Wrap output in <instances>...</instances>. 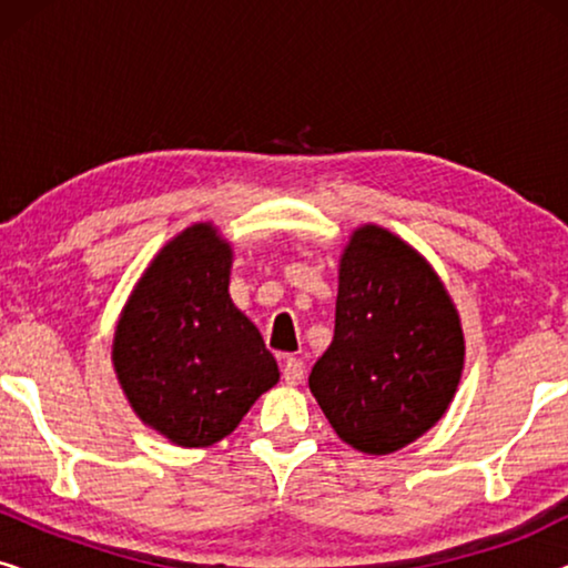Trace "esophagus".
Here are the masks:
<instances>
[{
  "label": "esophagus",
  "mask_w": 568,
  "mask_h": 568,
  "mask_svg": "<svg viewBox=\"0 0 568 568\" xmlns=\"http://www.w3.org/2000/svg\"><path fill=\"white\" fill-rule=\"evenodd\" d=\"M282 377L286 385H300L302 379H305V364H302V359H294V356H290V359L284 362Z\"/></svg>",
  "instance_id": "esophagus-1"
}]
</instances>
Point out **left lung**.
<instances>
[{
  "instance_id": "1",
  "label": "left lung",
  "mask_w": 568,
  "mask_h": 568,
  "mask_svg": "<svg viewBox=\"0 0 568 568\" xmlns=\"http://www.w3.org/2000/svg\"><path fill=\"white\" fill-rule=\"evenodd\" d=\"M465 333L453 297L414 245L362 224L338 258L336 333L310 375L333 432L390 455L432 429L453 403Z\"/></svg>"
}]
</instances>
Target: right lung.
<instances>
[{
  "mask_svg": "<svg viewBox=\"0 0 568 568\" xmlns=\"http://www.w3.org/2000/svg\"><path fill=\"white\" fill-rule=\"evenodd\" d=\"M232 245L196 222L154 253L123 305L111 362L129 406L178 447H212L278 383L276 359L230 297Z\"/></svg>",
  "mask_w": 568,
  "mask_h": 568,
  "instance_id": "right-lung-1",
  "label": "right lung"
}]
</instances>
